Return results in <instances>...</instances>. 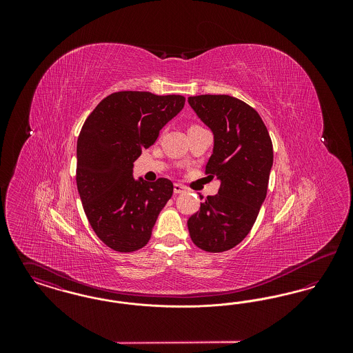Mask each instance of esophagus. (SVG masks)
Returning <instances> with one entry per match:
<instances>
[{"instance_id":"esophagus-1","label":"esophagus","mask_w":353,"mask_h":353,"mask_svg":"<svg viewBox=\"0 0 353 353\" xmlns=\"http://www.w3.org/2000/svg\"><path fill=\"white\" fill-rule=\"evenodd\" d=\"M173 190H174V193H176V194H180V193H184V192H186V188H185L184 185L174 184V186H173Z\"/></svg>"}]
</instances>
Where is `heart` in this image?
I'll return each mask as SVG.
<instances>
[{
	"mask_svg": "<svg viewBox=\"0 0 353 353\" xmlns=\"http://www.w3.org/2000/svg\"><path fill=\"white\" fill-rule=\"evenodd\" d=\"M192 127H196V125H192Z\"/></svg>",
	"mask_w": 353,
	"mask_h": 353,
	"instance_id": "b5f03b06",
	"label": "heart"
}]
</instances>
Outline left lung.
<instances>
[{"mask_svg":"<svg viewBox=\"0 0 353 353\" xmlns=\"http://www.w3.org/2000/svg\"><path fill=\"white\" fill-rule=\"evenodd\" d=\"M188 101L213 132L205 172L221 183L219 193L208 196L188 219L189 234L201 250L226 252L250 233L266 199L272 143L263 120L245 101L229 95L189 97Z\"/></svg>","mask_w":353,"mask_h":353,"instance_id":"obj_1","label":"left lung"}]
</instances>
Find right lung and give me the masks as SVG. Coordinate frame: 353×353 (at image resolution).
<instances>
[{"mask_svg":"<svg viewBox=\"0 0 353 353\" xmlns=\"http://www.w3.org/2000/svg\"><path fill=\"white\" fill-rule=\"evenodd\" d=\"M181 95L120 91L85 119L77 144V185L95 234L120 252L144 248L173 194L168 179H134V160L184 108Z\"/></svg>","mask_w":353,"mask_h":353,"instance_id":"right-lung-1","label":"right lung"}]
</instances>
